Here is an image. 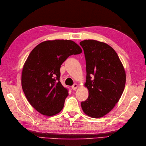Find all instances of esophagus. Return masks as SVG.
<instances>
[{"mask_svg":"<svg viewBox=\"0 0 146 146\" xmlns=\"http://www.w3.org/2000/svg\"><path fill=\"white\" fill-rule=\"evenodd\" d=\"M78 87V85L76 84V83H75V84H74L72 86H71V88H72V89L73 90H75Z\"/></svg>","mask_w":146,"mask_h":146,"instance_id":"34e87169","label":"esophagus"}]
</instances>
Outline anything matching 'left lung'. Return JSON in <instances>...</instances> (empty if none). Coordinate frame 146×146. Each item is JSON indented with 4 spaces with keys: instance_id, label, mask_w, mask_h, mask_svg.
<instances>
[{
    "instance_id": "8db88e82",
    "label": "left lung",
    "mask_w": 146,
    "mask_h": 146,
    "mask_svg": "<svg viewBox=\"0 0 146 146\" xmlns=\"http://www.w3.org/2000/svg\"><path fill=\"white\" fill-rule=\"evenodd\" d=\"M80 44L85 56V86L89 94L87 100L82 102V108L88 116L100 118L120 100L125 85V69L115 51L106 43L88 39Z\"/></svg>"
}]
</instances>
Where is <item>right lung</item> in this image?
<instances>
[{"mask_svg":"<svg viewBox=\"0 0 146 146\" xmlns=\"http://www.w3.org/2000/svg\"><path fill=\"white\" fill-rule=\"evenodd\" d=\"M82 49L71 40H48L30 52L24 64L21 85L31 106L46 116L60 113L68 96L60 82V68L68 56L82 53Z\"/></svg>","mask_w":146,"mask_h":146,"instance_id":"obj_1","label":"right lung"}]
</instances>
